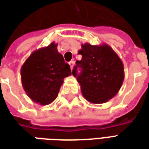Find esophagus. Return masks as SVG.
I'll use <instances>...</instances> for the list:
<instances>
[{"instance_id": "obj_1", "label": "esophagus", "mask_w": 149, "mask_h": 149, "mask_svg": "<svg viewBox=\"0 0 149 149\" xmlns=\"http://www.w3.org/2000/svg\"><path fill=\"white\" fill-rule=\"evenodd\" d=\"M69 66H70V68H71V70L73 68V66H74V61H70L69 63Z\"/></svg>"}]
</instances>
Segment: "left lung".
I'll return each instance as SVG.
<instances>
[{
    "label": "left lung",
    "instance_id": "obj_1",
    "mask_svg": "<svg viewBox=\"0 0 149 149\" xmlns=\"http://www.w3.org/2000/svg\"><path fill=\"white\" fill-rule=\"evenodd\" d=\"M82 56L77 61L72 75L81 85L85 100L93 104H103L114 97L121 88L125 79V68L121 60L107 44L81 45L78 52ZM78 67L81 68L77 74Z\"/></svg>",
    "mask_w": 149,
    "mask_h": 149
}]
</instances>
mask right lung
Listing matches in <instances>:
<instances>
[{"mask_svg":"<svg viewBox=\"0 0 149 149\" xmlns=\"http://www.w3.org/2000/svg\"><path fill=\"white\" fill-rule=\"evenodd\" d=\"M71 74L69 65L59 53L55 42L32 52L21 68L24 90L31 100L40 105L55 100L64 78Z\"/></svg>","mask_w":149,"mask_h":149,"instance_id":"1","label":"right lung"}]
</instances>
